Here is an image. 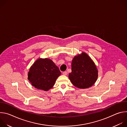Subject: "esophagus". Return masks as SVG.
Listing matches in <instances>:
<instances>
[{
    "label": "esophagus",
    "mask_w": 127,
    "mask_h": 127,
    "mask_svg": "<svg viewBox=\"0 0 127 127\" xmlns=\"http://www.w3.org/2000/svg\"><path fill=\"white\" fill-rule=\"evenodd\" d=\"M63 74L64 75H67V71H64V72H63Z\"/></svg>",
    "instance_id": "esophagus-1"
}]
</instances>
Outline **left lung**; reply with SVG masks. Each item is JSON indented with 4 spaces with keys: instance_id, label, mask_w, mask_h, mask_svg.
Here are the masks:
<instances>
[{
    "instance_id": "left-lung-1",
    "label": "left lung",
    "mask_w": 127,
    "mask_h": 127,
    "mask_svg": "<svg viewBox=\"0 0 127 127\" xmlns=\"http://www.w3.org/2000/svg\"><path fill=\"white\" fill-rule=\"evenodd\" d=\"M72 72L69 78L75 86L81 89L93 86L98 77V70L94 61L87 54L82 52L72 61Z\"/></svg>"
}]
</instances>
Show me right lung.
<instances>
[{
    "label": "right lung",
    "instance_id": "obj_1",
    "mask_svg": "<svg viewBox=\"0 0 127 127\" xmlns=\"http://www.w3.org/2000/svg\"><path fill=\"white\" fill-rule=\"evenodd\" d=\"M28 75V79L33 86L48 91L55 84L61 72L51 59L40 58L31 67Z\"/></svg>",
    "mask_w": 127,
    "mask_h": 127
}]
</instances>
